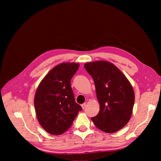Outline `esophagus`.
Listing matches in <instances>:
<instances>
[{
    "label": "esophagus",
    "instance_id": "1",
    "mask_svg": "<svg viewBox=\"0 0 161 161\" xmlns=\"http://www.w3.org/2000/svg\"><path fill=\"white\" fill-rule=\"evenodd\" d=\"M86 103H82V104L81 105V108H82L83 109H84V108L86 107Z\"/></svg>",
    "mask_w": 161,
    "mask_h": 161
}]
</instances>
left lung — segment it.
Returning a JSON list of instances; mask_svg holds the SVG:
<instances>
[{
    "label": "left lung",
    "instance_id": "left-lung-1",
    "mask_svg": "<svg viewBox=\"0 0 161 161\" xmlns=\"http://www.w3.org/2000/svg\"><path fill=\"white\" fill-rule=\"evenodd\" d=\"M93 78L100 109L92 120L106 133L121 129L131 116L135 94L131 84L123 73L109 62L95 61L84 64Z\"/></svg>",
    "mask_w": 161,
    "mask_h": 161
}]
</instances>
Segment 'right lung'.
I'll list each match as a JSON object with an SVG mask.
<instances>
[{"label":"right lung","instance_id":"add662e5","mask_svg":"<svg viewBox=\"0 0 161 161\" xmlns=\"http://www.w3.org/2000/svg\"><path fill=\"white\" fill-rule=\"evenodd\" d=\"M80 64L61 63L52 69L38 86L34 104L38 121L47 133L59 135L69 129L81 106L75 102L70 81Z\"/></svg>","mask_w":161,"mask_h":161}]
</instances>
